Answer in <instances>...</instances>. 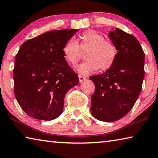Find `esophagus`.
I'll list each match as a JSON object with an SVG mask.
<instances>
[{"instance_id":"34e87169","label":"esophagus","mask_w":158,"mask_h":158,"mask_svg":"<svg viewBox=\"0 0 158 158\" xmlns=\"http://www.w3.org/2000/svg\"><path fill=\"white\" fill-rule=\"evenodd\" d=\"M79 82H82L85 79V77L81 75V74H79Z\"/></svg>"}]
</instances>
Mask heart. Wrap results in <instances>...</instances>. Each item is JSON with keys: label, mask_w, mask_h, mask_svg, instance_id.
I'll list each match as a JSON object with an SVG mask.
<instances>
[{"label": "heart", "mask_w": 158, "mask_h": 158, "mask_svg": "<svg viewBox=\"0 0 158 158\" xmlns=\"http://www.w3.org/2000/svg\"><path fill=\"white\" fill-rule=\"evenodd\" d=\"M85 52V60L77 66L79 73L84 74L93 73L100 69L106 71L111 68L118 57V49L111 41L106 40L103 35L94 30L85 31L79 35V40L70 39L63 48L64 58L68 63L75 65Z\"/></svg>", "instance_id": "b5f03b06"}]
</instances>
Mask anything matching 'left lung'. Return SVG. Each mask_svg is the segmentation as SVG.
Instances as JSON below:
<instances>
[{
	"mask_svg": "<svg viewBox=\"0 0 158 158\" xmlns=\"http://www.w3.org/2000/svg\"><path fill=\"white\" fill-rule=\"evenodd\" d=\"M109 37L118 49L116 63L105 73L89 78L95 86L91 96V114L105 122L118 121L132 109L145 74V55L137 38L119 28L112 30Z\"/></svg>",
	"mask_w": 158,
	"mask_h": 158,
	"instance_id": "8db88e82",
	"label": "left lung"
}]
</instances>
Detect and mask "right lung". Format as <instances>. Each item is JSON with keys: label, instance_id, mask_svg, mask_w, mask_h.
Instances as JSON below:
<instances>
[{"label": "right lung", "instance_id": "right-lung-1", "mask_svg": "<svg viewBox=\"0 0 158 158\" xmlns=\"http://www.w3.org/2000/svg\"><path fill=\"white\" fill-rule=\"evenodd\" d=\"M77 29L52 31L26 41L15 56L14 92L29 116L51 121L62 114L64 98L79 77L64 58L63 48Z\"/></svg>", "mask_w": 158, "mask_h": 158}]
</instances>
